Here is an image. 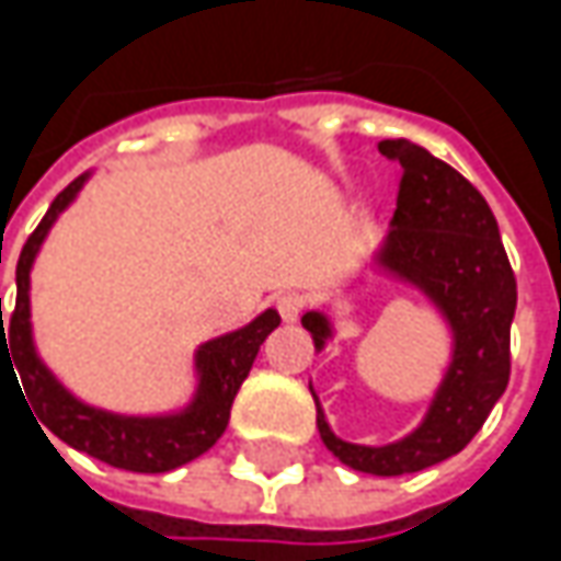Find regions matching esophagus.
Listing matches in <instances>:
<instances>
[{
    "label": "esophagus",
    "instance_id": "1",
    "mask_svg": "<svg viewBox=\"0 0 561 561\" xmlns=\"http://www.w3.org/2000/svg\"><path fill=\"white\" fill-rule=\"evenodd\" d=\"M306 309V296L302 293H280L277 296V312L284 321H296L299 314Z\"/></svg>",
    "mask_w": 561,
    "mask_h": 561
}]
</instances>
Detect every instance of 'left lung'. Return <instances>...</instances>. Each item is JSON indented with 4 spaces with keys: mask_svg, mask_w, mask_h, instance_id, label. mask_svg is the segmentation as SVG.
<instances>
[{
    "mask_svg": "<svg viewBox=\"0 0 561 561\" xmlns=\"http://www.w3.org/2000/svg\"><path fill=\"white\" fill-rule=\"evenodd\" d=\"M402 164L397 211L377 265L421 290L453 331V362L419 427L387 446L346 443L318 405V434L336 459L365 474L397 478L462 453L506 393L508 331L515 318V274L486 199L456 168L409 140L377 142ZM314 350L331 340L324 312L302 314Z\"/></svg>",
    "mask_w": 561,
    "mask_h": 561,
    "instance_id": "8db88e82",
    "label": "left lung"
}]
</instances>
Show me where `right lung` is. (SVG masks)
Returning a JSON list of instances; mask_svg holds the SVG:
<instances>
[{
	"instance_id": "right-lung-1",
	"label": "right lung",
	"mask_w": 561,
	"mask_h": 561,
	"mask_svg": "<svg viewBox=\"0 0 561 561\" xmlns=\"http://www.w3.org/2000/svg\"><path fill=\"white\" fill-rule=\"evenodd\" d=\"M90 174H80L77 181L65 186L49 205V211L43 215V221L36 225L27 243L21 249L18 259V299H14V312H11L9 328H2V299H0V356L2 346L11 350L14 368L21 375V387L31 399L33 412L43 427H49L55 437L68 446H75L80 453L93 456L99 462L115 465L124 471H140V474H159L171 471L181 465L193 462L196 456H203L205 449H211L218 437L225 434L227 421H230V405L240 390V383L247 380L252 362L259 356V346L265 343V336L280 324V314L268 309L255 321H249L247 328L233 331V334L208 340L196 350V375L199 387L196 397L186 405L184 412L174 415H156V419H137V415H115V412H102L87 402L75 399L53 371L39 362L36 346L31 334V268L36 252L43 247L49 227L55 218L75 203L80 186ZM10 336L5 337L4 334ZM11 368V371H14ZM39 427V431H43ZM46 437V434H43Z\"/></svg>"
}]
</instances>
